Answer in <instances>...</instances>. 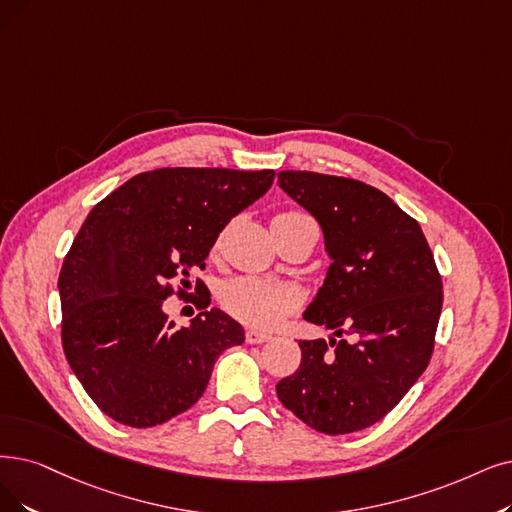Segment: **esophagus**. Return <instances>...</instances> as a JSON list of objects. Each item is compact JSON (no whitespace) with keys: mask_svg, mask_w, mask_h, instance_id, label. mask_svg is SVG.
Returning a JSON list of instances; mask_svg holds the SVG:
<instances>
[{"mask_svg":"<svg viewBox=\"0 0 512 512\" xmlns=\"http://www.w3.org/2000/svg\"><path fill=\"white\" fill-rule=\"evenodd\" d=\"M269 340H271V334H264V332H258V330L245 332V342H248V344H262V342H269Z\"/></svg>","mask_w":512,"mask_h":512,"instance_id":"esophagus-1","label":"esophagus"}]
</instances>
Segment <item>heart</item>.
Listing matches in <instances>:
<instances>
[{"instance_id":"obj_1","label":"heart","mask_w":512,"mask_h":512,"mask_svg":"<svg viewBox=\"0 0 512 512\" xmlns=\"http://www.w3.org/2000/svg\"><path fill=\"white\" fill-rule=\"evenodd\" d=\"M309 218L300 212H283L275 220ZM220 302L233 317L256 327H273L298 304V292L288 283L258 277H237L224 285Z\"/></svg>"}]
</instances>
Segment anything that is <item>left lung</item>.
<instances>
[{"mask_svg": "<svg viewBox=\"0 0 512 512\" xmlns=\"http://www.w3.org/2000/svg\"><path fill=\"white\" fill-rule=\"evenodd\" d=\"M279 187L321 224L332 264L304 319L332 330L300 340L279 401L325 435L382 420L426 370L443 283L420 224L365 182L283 170Z\"/></svg>", "mask_w": 512, "mask_h": 512, "instance_id": "left-lung-1", "label": "left lung"}]
</instances>
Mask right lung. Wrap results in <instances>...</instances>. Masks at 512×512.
Returning a JSON list of instances; mask_svg holds the SVG:
<instances>
[{
  "mask_svg": "<svg viewBox=\"0 0 512 512\" xmlns=\"http://www.w3.org/2000/svg\"><path fill=\"white\" fill-rule=\"evenodd\" d=\"M275 172L161 168L98 201L58 277L63 349L90 399L115 422L147 428L187 412L214 363L245 340L220 309L174 327L163 300L206 269L220 231L267 193ZM206 288L195 281V292Z\"/></svg>",
  "mask_w": 512,
  "mask_h": 512,
  "instance_id": "obj_1",
  "label": "right lung"
}]
</instances>
